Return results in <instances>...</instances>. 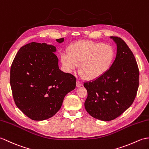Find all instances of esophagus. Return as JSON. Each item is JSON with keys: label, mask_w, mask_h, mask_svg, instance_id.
<instances>
[{"label": "esophagus", "mask_w": 149, "mask_h": 149, "mask_svg": "<svg viewBox=\"0 0 149 149\" xmlns=\"http://www.w3.org/2000/svg\"><path fill=\"white\" fill-rule=\"evenodd\" d=\"M81 85H82V84H81V81H77V87H81Z\"/></svg>", "instance_id": "esophagus-1"}]
</instances>
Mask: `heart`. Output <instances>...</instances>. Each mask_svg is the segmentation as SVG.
<instances>
[{"instance_id":"b5f03b06","label":"heart","mask_w":149,"mask_h":149,"mask_svg":"<svg viewBox=\"0 0 149 149\" xmlns=\"http://www.w3.org/2000/svg\"><path fill=\"white\" fill-rule=\"evenodd\" d=\"M115 52L111 46L101 42L79 41L69 48V55L62 56V62L68 71L79 65V71L88 80L102 77L111 67Z\"/></svg>"}]
</instances>
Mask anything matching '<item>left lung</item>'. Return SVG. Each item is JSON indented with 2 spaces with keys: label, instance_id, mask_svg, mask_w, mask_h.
Here are the masks:
<instances>
[{
  "label": "left lung",
  "instance_id": "8db88e82",
  "mask_svg": "<svg viewBox=\"0 0 149 149\" xmlns=\"http://www.w3.org/2000/svg\"><path fill=\"white\" fill-rule=\"evenodd\" d=\"M111 39L117 44V56L109 71L84 85L87 91L85 110L92 117L110 121L133 104L139 86V69L134 56L123 39Z\"/></svg>",
  "mask_w": 149,
  "mask_h": 149
}]
</instances>
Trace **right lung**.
I'll return each instance as SVG.
<instances>
[{
  "label": "right lung",
  "mask_w": 149,
  "mask_h": 149,
  "mask_svg": "<svg viewBox=\"0 0 149 149\" xmlns=\"http://www.w3.org/2000/svg\"><path fill=\"white\" fill-rule=\"evenodd\" d=\"M59 43L64 38L56 39ZM53 45L32 42L13 60L10 85L15 104L26 116L43 120L60 110L65 95L76 87L75 77L61 71Z\"/></svg>",
  "instance_id": "right-lung-1"
}]
</instances>
